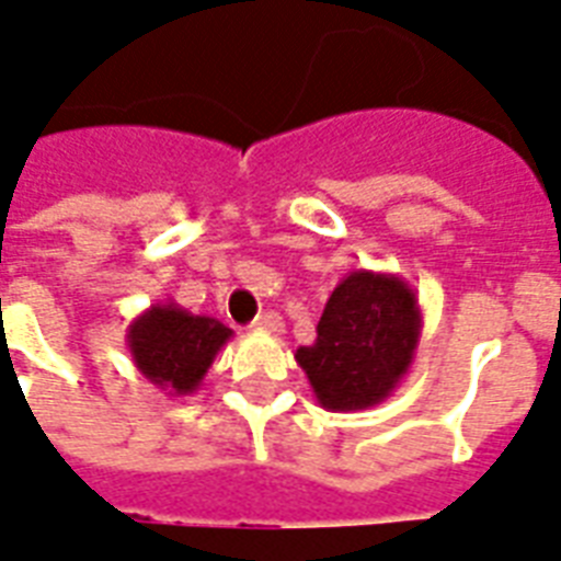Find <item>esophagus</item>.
<instances>
[{"mask_svg": "<svg viewBox=\"0 0 561 561\" xmlns=\"http://www.w3.org/2000/svg\"><path fill=\"white\" fill-rule=\"evenodd\" d=\"M256 331H268V334H280L284 331V317L280 313H275V310H265V313H260L256 317Z\"/></svg>", "mask_w": 561, "mask_h": 561, "instance_id": "1", "label": "esophagus"}]
</instances>
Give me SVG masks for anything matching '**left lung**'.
Returning <instances> with one entry per match:
<instances>
[{
  "label": "left lung",
  "mask_w": 561,
  "mask_h": 561,
  "mask_svg": "<svg viewBox=\"0 0 561 561\" xmlns=\"http://www.w3.org/2000/svg\"><path fill=\"white\" fill-rule=\"evenodd\" d=\"M421 337L419 296L403 277L355 268L325 301L317 343L298 346L322 410H370L410 374Z\"/></svg>",
  "instance_id": "1"
}]
</instances>
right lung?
Wrapping results in <instances>:
<instances>
[{"label": "right lung", "mask_w": 561, "mask_h": 561, "mask_svg": "<svg viewBox=\"0 0 561 561\" xmlns=\"http://www.w3.org/2000/svg\"><path fill=\"white\" fill-rule=\"evenodd\" d=\"M232 329L215 317H196L175 301H158L128 325L134 367L170 398H185L203 386L215 355Z\"/></svg>", "instance_id": "1"}]
</instances>
